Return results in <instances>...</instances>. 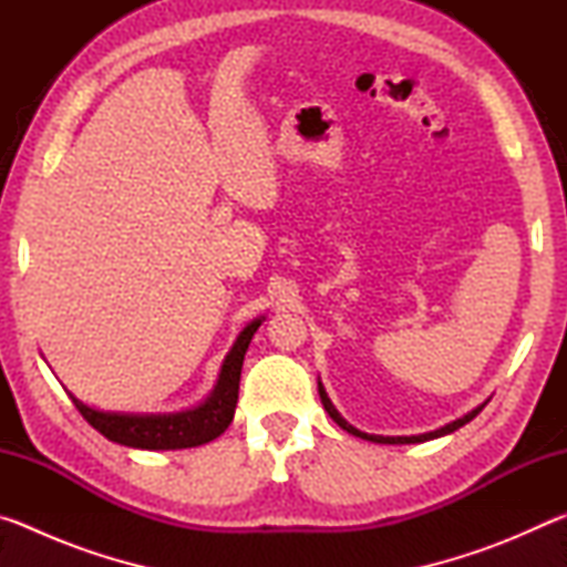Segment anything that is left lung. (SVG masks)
Instances as JSON below:
<instances>
[{"label":"left lung","instance_id":"obj_1","mask_svg":"<svg viewBox=\"0 0 567 567\" xmlns=\"http://www.w3.org/2000/svg\"><path fill=\"white\" fill-rule=\"evenodd\" d=\"M318 392H320V400H322L324 410H328V415H330L334 422H338V425H340L342 430H348V433H350V435H354V437L370 440V443H380V445H410V443H425V440H435V437L450 435V433H455V430L463 427L465 422L473 420V417L477 415V412L487 405V400H485L483 405H477L475 410H470L467 415L457 417V420H453V422H447V425L433 430V433H422V435H398V437H390V435H370V433H362V430H358L354 425H350V422L340 415L338 408L332 405V400L328 398V392H324V388H322V382H320V380H318Z\"/></svg>","mask_w":567,"mask_h":567}]
</instances>
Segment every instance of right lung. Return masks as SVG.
Segmentation results:
<instances>
[{"label":"right lung","mask_w":567,"mask_h":567,"mask_svg":"<svg viewBox=\"0 0 567 567\" xmlns=\"http://www.w3.org/2000/svg\"><path fill=\"white\" fill-rule=\"evenodd\" d=\"M265 318H257L237 334V340L219 364V375L209 395L199 405L179 412H112L97 410L74 398H70L82 417L107 440L124 447L137 450H185L205 445L219 437L235 417L239 372H243L245 352L249 340L260 328Z\"/></svg>","instance_id":"obj_1"}]
</instances>
